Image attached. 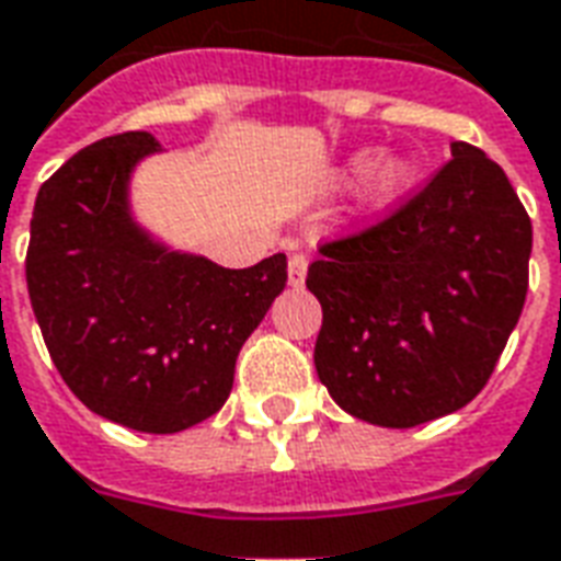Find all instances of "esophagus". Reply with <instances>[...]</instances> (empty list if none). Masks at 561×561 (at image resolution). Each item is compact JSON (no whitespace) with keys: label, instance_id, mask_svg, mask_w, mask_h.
Masks as SVG:
<instances>
[{"label":"esophagus","instance_id":"obj_1","mask_svg":"<svg viewBox=\"0 0 561 561\" xmlns=\"http://www.w3.org/2000/svg\"><path fill=\"white\" fill-rule=\"evenodd\" d=\"M307 254H293L289 256V284L293 286H305V277H307Z\"/></svg>","mask_w":561,"mask_h":561}]
</instances>
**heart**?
Returning <instances> with one entry per match:
<instances>
[{
    "label": "heart",
    "instance_id": "1",
    "mask_svg": "<svg viewBox=\"0 0 561 561\" xmlns=\"http://www.w3.org/2000/svg\"><path fill=\"white\" fill-rule=\"evenodd\" d=\"M366 165H369V153H360L355 159V168L364 171ZM411 183H414V165L405 159H387L373 176V204L390 206Z\"/></svg>",
    "mask_w": 561,
    "mask_h": 561
}]
</instances>
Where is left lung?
Masks as SVG:
<instances>
[{
	"instance_id": "obj_1",
	"label": "left lung",
	"mask_w": 561,
	"mask_h": 561,
	"mask_svg": "<svg viewBox=\"0 0 561 561\" xmlns=\"http://www.w3.org/2000/svg\"><path fill=\"white\" fill-rule=\"evenodd\" d=\"M533 225L494 159H453L376 225L319 248L316 373L336 405L385 428L465 408L488 385L529 286Z\"/></svg>"
}]
</instances>
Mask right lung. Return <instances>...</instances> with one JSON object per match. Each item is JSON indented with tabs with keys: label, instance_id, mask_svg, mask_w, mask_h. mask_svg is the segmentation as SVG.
I'll list each match as a JSON object with an SVG mask.
<instances>
[{
	"label": "right lung",
	"instance_id": "add662e5",
	"mask_svg": "<svg viewBox=\"0 0 561 561\" xmlns=\"http://www.w3.org/2000/svg\"><path fill=\"white\" fill-rule=\"evenodd\" d=\"M159 150L121 133L67 159L37 192L25 284L53 364L94 414L174 435L225 405L239 348L286 286V254L251 268L153 242L126 183Z\"/></svg>",
	"mask_w": 561,
	"mask_h": 561
}]
</instances>
